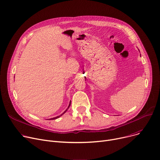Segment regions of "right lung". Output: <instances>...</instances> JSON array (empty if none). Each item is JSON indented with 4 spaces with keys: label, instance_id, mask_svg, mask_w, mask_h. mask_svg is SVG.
Returning a JSON list of instances; mask_svg holds the SVG:
<instances>
[{
    "label": "right lung",
    "instance_id": "right-lung-1",
    "mask_svg": "<svg viewBox=\"0 0 160 160\" xmlns=\"http://www.w3.org/2000/svg\"><path fill=\"white\" fill-rule=\"evenodd\" d=\"M71 101H70V103H69V105L68 108H67V110H65V112H64L63 113H62L60 115L57 116V117H54V118H51V119H50V120H53V119H58V118H59V117H61L62 115H63V114H64V113H65V112L67 111V110H68V108H69V106H70V105H71Z\"/></svg>",
    "mask_w": 160,
    "mask_h": 160
}]
</instances>
